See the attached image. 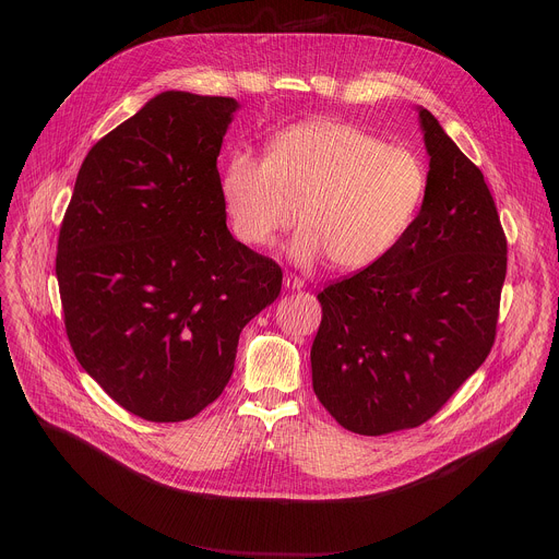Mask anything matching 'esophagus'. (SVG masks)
I'll list each match as a JSON object with an SVG mask.
<instances>
[{
  "label": "esophagus",
  "mask_w": 559,
  "mask_h": 559,
  "mask_svg": "<svg viewBox=\"0 0 559 559\" xmlns=\"http://www.w3.org/2000/svg\"><path fill=\"white\" fill-rule=\"evenodd\" d=\"M283 285H285V289L296 292V289H302V287H305V281L298 278V276H294V274H285V276H283Z\"/></svg>",
  "instance_id": "34e87169"
}]
</instances>
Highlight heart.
<instances>
[{"label": "heart", "instance_id": "1", "mask_svg": "<svg viewBox=\"0 0 559 559\" xmlns=\"http://www.w3.org/2000/svg\"><path fill=\"white\" fill-rule=\"evenodd\" d=\"M234 236L270 248L298 210L289 257L338 270L380 261L412 227L425 194L423 158L336 119H309L270 136L265 158L234 150L218 179Z\"/></svg>", "mask_w": 559, "mask_h": 559}]
</instances>
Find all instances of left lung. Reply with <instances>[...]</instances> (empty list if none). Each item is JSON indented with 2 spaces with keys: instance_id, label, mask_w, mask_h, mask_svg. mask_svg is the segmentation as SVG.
<instances>
[{
  "instance_id": "left-lung-1",
  "label": "left lung",
  "mask_w": 559,
  "mask_h": 559,
  "mask_svg": "<svg viewBox=\"0 0 559 559\" xmlns=\"http://www.w3.org/2000/svg\"><path fill=\"white\" fill-rule=\"evenodd\" d=\"M427 194L380 261L318 294L323 321L311 382L336 423L360 436L436 416L493 343L507 236L485 177L420 108Z\"/></svg>"
}]
</instances>
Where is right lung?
Here are the masks:
<instances>
[{"mask_svg":"<svg viewBox=\"0 0 559 559\" xmlns=\"http://www.w3.org/2000/svg\"><path fill=\"white\" fill-rule=\"evenodd\" d=\"M238 104L168 91L99 139L57 243L70 347L126 412L181 423L223 393L283 272L225 225L216 156Z\"/></svg>","mask_w":559,"mask_h":559,"instance_id":"add662e5","label":"right lung"}]
</instances>
